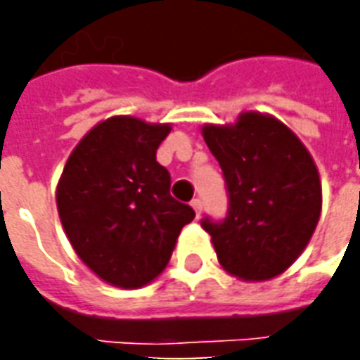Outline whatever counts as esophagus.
<instances>
[{"label":"esophagus","instance_id":"34e87169","mask_svg":"<svg viewBox=\"0 0 360 360\" xmlns=\"http://www.w3.org/2000/svg\"><path fill=\"white\" fill-rule=\"evenodd\" d=\"M191 206H193V208H195V212H196V216H200V214H202V200H200V198H195V200H193V202H191Z\"/></svg>","mask_w":360,"mask_h":360}]
</instances>
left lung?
<instances>
[{"label":"left lung","instance_id":"8db88e82","mask_svg":"<svg viewBox=\"0 0 360 360\" xmlns=\"http://www.w3.org/2000/svg\"><path fill=\"white\" fill-rule=\"evenodd\" d=\"M226 177L224 221L202 219L219 264L243 281L283 274L307 249L322 210L316 164L297 134L271 115L245 111L233 125H204Z\"/></svg>","mask_w":360,"mask_h":360}]
</instances>
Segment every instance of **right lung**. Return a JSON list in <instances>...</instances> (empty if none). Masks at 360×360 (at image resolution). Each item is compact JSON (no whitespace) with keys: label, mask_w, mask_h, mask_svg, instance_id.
Listing matches in <instances>:
<instances>
[{"label":"right lung","mask_w":360,"mask_h":360,"mask_svg":"<svg viewBox=\"0 0 360 360\" xmlns=\"http://www.w3.org/2000/svg\"><path fill=\"white\" fill-rule=\"evenodd\" d=\"M169 123L115 115L75 146L58 183L67 239L96 276L136 289L158 278L195 210L169 195L172 177L156 162Z\"/></svg>","instance_id":"1"}]
</instances>
